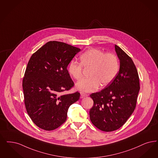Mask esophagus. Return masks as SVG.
<instances>
[{
	"mask_svg": "<svg viewBox=\"0 0 158 158\" xmlns=\"http://www.w3.org/2000/svg\"><path fill=\"white\" fill-rule=\"evenodd\" d=\"M88 96V95L86 94H85L83 92H81V98H83L84 97H86Z\"/></svg>",
	"mask_w": 158,
	"mask_h": 158,
	"instance_id": "1",
	"label": "esophagus"
}]
</instances>
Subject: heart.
Wrapping results in <instances>:
<instances>
[{"mask_svg": "<svg viewBox=\"0 0 158 158\" xmlns=\"http://www.w3.org/2000/svg\"><path fill=\"white\" fill-rule=\"evenodd\" d=\"M81 63L72 60L68 66L70 75L77 80L83 76L85 69H90L88 78L83 79L76 83L77 90L83 92H91L100 86H105L113 81L119 71V62L112 53L91 49L80 57Z\"/></svg>", "mask_w": 158, "mask_h": 158, "instance_id": "obj_1", "label": "heart"}]
</instances>
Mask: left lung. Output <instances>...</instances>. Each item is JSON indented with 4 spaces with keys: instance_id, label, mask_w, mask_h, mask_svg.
Returning a JSON list of instances; mask_svg holds the SVG:
<instances>
[{
    "instance_id": "1",
    "label": "left lung",
    "mask_w": 158,
    "mask_h": 158,
    "mask_svg": "<svg viewBox=\"0 0 158 158\" xmlns=\"http://www.w3.org/2000/svg\"><path fill=\"white\" fill-rule=\"evenodd\" d=\"M114 49L120 62L118 73L106 88L90 95L94 101L89 111L90 120L105 132L117 130L126 123L135 109L140 89L132 59L117 45Z\"/></svg>"
}]
</instances>
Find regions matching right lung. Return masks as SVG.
Masks as SVG:
<instances>
[{
  "label": "right lung",
  "mask_w": 158,
  "mask_h": 158,
  "mask_svg": "<svg viewBox=\"0 0 158 158\" xmlns=\"http://www.w3.org/2000/svg\"><path fill=\"white\" fill-rule=\"evenodd\" d=\"M81 49L70 44L50 41L33 53L27 64L22 86L27 112L33 123L52 131L66 120L70 106L80 94L60 95L72 88L68 64Z\"/></svg>",
  "instance_id": "obj_1"
}]
</instances>
